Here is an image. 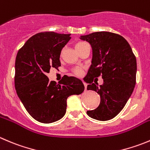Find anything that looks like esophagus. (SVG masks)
<instances>
[{
	"label": "esophagus",
	"instance_id": "34e87169",
	"mask_svg": "<svg viewBox=\"0 0 150 150\" xmlns=\"http://www.w3.org/2000/svg\"><path fill=\"white\" fill-rule=\"evenodd\" d=\"M84 86H85V89L86 90V88H87V84H86V83H84Z\"/></svg>",
	"mask_w": 150,
	"mask_h": 150
}]
</instances>
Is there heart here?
I'll return each mask as SVG.
<instances>
[{
    "mask_svg": "<svg viewBox=\"0 0 150 150\" xmlns=\"http://www.w3.org/2000/svg\"><path fill=\"white\" fill-rule=\"evenodd\" d=\"M86 42H78L76 45H75V47H79V46L83 45L86 44ZM75 72H76L77 74H81V69H78V68L75 69Z\"/></svg>",
    "mask_w": 150,
    "mask_h": 150,
    "instance_id": "heart-1",
    "label": "heart"
}]
</instances>
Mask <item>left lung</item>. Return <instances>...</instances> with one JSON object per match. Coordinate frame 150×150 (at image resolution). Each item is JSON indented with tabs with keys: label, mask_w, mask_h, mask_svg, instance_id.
Returning <instances> with one entry per match:
<instances>
[{
	"label": "left lung",
	"mask_w": 150,
	"mask_h": 150,
	"mask_svg": "<svg viewBox=\"0 0 150 150\" xmlns=\"http://www.w3.org/2000/svg\"><path fill=\"white\" fill-rule=\"evenodd\" d=\"M92 48L91 64L87 75V89L100 96V103L94 110H87L88 117L100 121L114 118L131 96L136 85V59L127 40L120 35L99 31L80 36ZM101 74L103 83H92L93 78Z\"/></svg>",
	"instance_id": "1"
}]
</instances>
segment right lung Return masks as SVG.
I'll list each match as a JSON object with an SVG mask.
<instances>
[{"label":"right lung","instance_id":"obj_1","mask_svg":"<svg viewBox=\"0 0 150 150\" xmlns=\"http://www.w3.org/2000/svg\"><path fill=\"white\" fill-rule=\"evenodd\" d=\"M70 35L52 31L36 33L17 54L14 86L17 96L28 114L40 122L61 120L66 113L68 97L84 91L83 82L75 77L67 76L56 84L46 75L50 68L61 66V52Z\"/></svg>","mask_w":150,"mask_h":150}]
</instances>
